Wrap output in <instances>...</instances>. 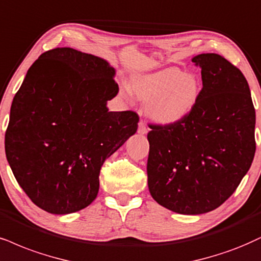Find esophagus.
<instances>
[{
  "label": "esophagus",
  "mask_w": 261,
  "mask_h": 261,
  "mask_svg": "<svg viewBox=\"0 0 261 261\" xmlns=\"http://www.w3.org/2000/svg\"><path fill=\"white\" fill-rule=\"evenodd\" d=\"M138 133L141 134V136H145V134H147V127L145 125V123L140 122L139 125H138Z\"/></svg>",
  "instance_id": "esophagus-1"
}]
</instances>
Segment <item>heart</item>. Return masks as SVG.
I'll use <instances>...</instances> for the list:
<instances>
[{
	"instance_id": "obj_1",
	"label": "heart",
	"mask_w": 261,
	"mask_h": 261,
	"mask_svg": "<svg viewBox=\"0 0 261 261\" xmlns=\"http://www.w3.org/2000/svg\"><path fill=\"white\" fill-rule=\"evenodd\" d=\"M130 91L138 100L147 105V117L155 124L173 125L185 120L201 98L202 85L194 73L178 67L136 76ZM123 94L129 95L127 88Z\"/></svg>"
}]
</instances>
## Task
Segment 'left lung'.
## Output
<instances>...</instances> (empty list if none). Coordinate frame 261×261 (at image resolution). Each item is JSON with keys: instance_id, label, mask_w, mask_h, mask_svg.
<instances>
[{"instance_id": "left-lung-1", "label": "left lung", "mask_w": 261, "mask_h": 261, "mask_svg": "<svg viewBox=\"0 0 261 261\" xmlns=\"http://www.w3.org/2000/svg\"><path fill=\"white\" fill-rule=\"evenodd\" d=\"M201 98L185 120L150 125L147 185L152 198L184 215L208 213L233 194L255 153V110L243 73L215 53L195 56Z\"/></svg>"}]
</instances>
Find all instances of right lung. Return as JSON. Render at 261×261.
Segmentation results:
<instances>
[{
  "label": "right lung",
  "mask_w": 261,
  "mask_h": 261,
  "mask_svg": "<svg viewBox=\"0 0 261 261\" xmlns=\"http://www.w3.org/2000/svg\"><path fill=\"white\" fill-rule=\"evenodd\" d=\"M108 60L69 47L41 54L13 99L6 157L32 202L52 214L88 207L104 161L136 134L133 111H109L118 93Z\"/></svg>",
  "instance_id": "1"
}]
</instances>
